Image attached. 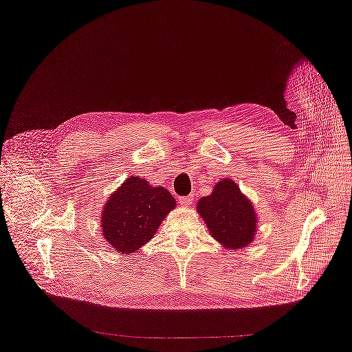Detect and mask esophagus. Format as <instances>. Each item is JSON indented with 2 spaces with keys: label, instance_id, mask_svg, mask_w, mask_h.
Returning a JSON list of instances; mask_svg holds the SVG:
<instances>
[{
  "label": "esophagus",
  "instance_id": "1",
  "mask_svg": "<svg viewBox=\"0 0 352 352\" xmlns=\"http://www.w3.org/2000/svg\"><path fill=\"white\" fill-rule=\"evenodd\" d=\"M193 199H195V196H193V195H189V196H182V197H179L178 200H179V204H181L182 207H189V206L193 203Z\"/></svg>",
  "mask_w": 352,
  "mask_h": 352
}]
</instances>
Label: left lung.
Listing matches in <instances>:
<instances>
[{"label":"left lung","mask_w":352,"mask_h":352,"mask_svg":"<svg viewBox=\"0 0 352 352\" xmlns=\"http://www.w3.org/2000/svg\"><path fill=\"white\" fill-rule=\"evenodd\" d=\"M197 211L211 236L223 248L239 250L253 243L257 230L256 210L232 179L217 182L212 193L197 201Z\"/></svg>","instance_id":"8db88e82"}]
</instances>
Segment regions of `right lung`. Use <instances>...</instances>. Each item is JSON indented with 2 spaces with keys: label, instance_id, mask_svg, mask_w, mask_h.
Segmentation results:
<instances>
[{
  "label": "right lung",
  "instance_id": "add662e5",
  "mask_svg": "<svg viewBox=\"0 0 352 352\" xmlns=\"http://www.w3.org/2000/svg\"><path fill=\"white\" fill-rule=\"evenodd\" d=\"M173 208L175 199L166 188L130 177L104 203L100 217L102 235L116 252L134 253L153 238Z\"/></svg>",
  "mask_w": 352,
  "mask_h": 352
}]
</instances>
